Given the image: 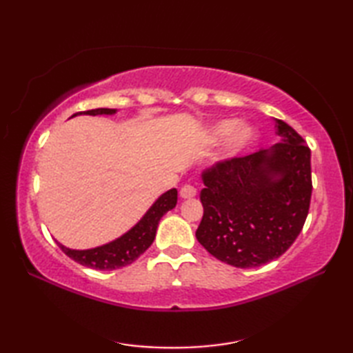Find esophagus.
I'll use <instances>...</instances> for the list:
<instances>
[{"mask_svg": "<svg viewBox=\"0 0 353 353\" xmlns=\"http://www.w3.org/2000/svg\"><path fill=\"white\" fill-rule=\"evenodd\" d=\"M196 194H197V190L194 188L192 185H183L182 186V190H181V197L182 199H192V197H196Z\"/></svg>", "mask_w": 353, "mask_h": 353, "instance_id": "34e87169", "label": "esophagus"}]
</instances>
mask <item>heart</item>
<instances>
[{
	"label": "heart",
	"mask_w": 353,
	"mask_h": 353,
	"mask_svg": "<svg viewBox=\"0 0 353 353\" xmlns=\"http://www.w3.org/2000/svg\"><path fill=\"white\" fill-rule=\"evenodd\" d=\"M228 136L230 138L226 141V144H224L223 152L219 157V161L221 162L235 159V157L241 156L254 144V141H256V132H254L253 127L247 124L238 125V119L234 118L223 119V121L214 124L211 129L208 130V139L211 142L221 141Z\"/></svg>",
	"instance_id": "obj_1"
}]
</instances>
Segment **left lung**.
Wrapping results in <instances>:
<instances>
[{"label": "left lung", "instance_id": "8db88e82", "mask_svg": "<svg viewBox=\"0 0 353 353\" xmlns=\"http://www.w3.org/2000/svg\"><path fill=\"white\" fill-rule=\"evenodd\" d=\"M272 148L219 162L201 174L199 243L229 265L253 268L287 252L301 234L312 192L311 150L282 119Z\"/></svg>", "mask_w": 353, "mask_h": 353}]
</instances>
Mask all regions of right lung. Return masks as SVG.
Wrapping results in <instances>:
<instances>
[{"label": "right lung", "mask_w": 353, "mask_h": 353, "mask_svg": "<svg viewBox=\"0 0 353 353\" xmlns=\"http://www.w3.org/2000/svg\"><path fill=\"white\" fill-rule=\"evenodd\" d=\"M117 109H92L85 112H77L76 115H114ZM177 203V190L172 188L157 199L154 203L150 206L145 215L134 224V226L127 230L124 235L114 239L108 244H103L94 249L88 250H74L68 247L57 243L62 252L74 259L79 264L94 268V270H103V272H109V270H117L132 264L137 261L142 253H144L150 245L153 244L157 224H159L162 216L171 211Z\"/></svg>", "instance_id": "add662e5"}]
</instances>
